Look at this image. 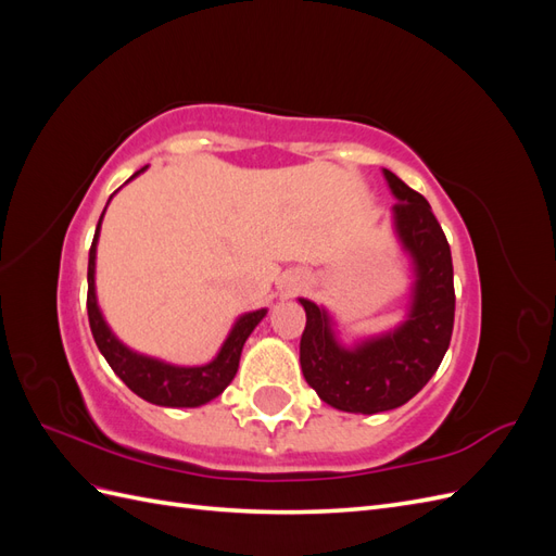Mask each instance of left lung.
Instances as JSON below:
<instances>
[{"mask_svg": "<svg viewBox=\"0 0 556 556\" xmlns=\"http://www.w3.org/2000/svg\"><path fill=\"white\" fill-rule=\"evenodd\" d=\"M396 197L394 229L413 257L415 285L408 319L355 348L336 341L331 317L308 299L299 362L306 382L329 406L345 413H384L403 406L439 371L454 327L452 255L429 201L382 169Z\"/></svg>", "mask_w": 556, "mask_h": 556, "instance_id": "8db88e82", "label": "left lung"}]
</instances>
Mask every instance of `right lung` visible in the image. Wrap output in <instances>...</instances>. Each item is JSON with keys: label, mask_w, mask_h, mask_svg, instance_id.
Wrapping results in <instances>:
<instances>
[{"label": "right lung", "mask_w": 556, "mask_h": 556, "mask_svg": "<svg viewBox=\"0 0 556 556\" xmlns=\"http://www.w3.org/2000/svg\"><path fill=\"white\" fill-rule=\"evenodd\" d=\"M141 172H137L134 176H139ZM102 217H99L97 223V231L90 245V260H88V319H90V329L99 352H102L104 359L113 368V374L121 378L134 394L155 403V406H166V408L204 406V403H208L211 399L220 396L225 392V387L233 380V376H237L243 343L248 341L252 329L262 323L266 308L241 315L237 319V325L231 327L220 352H217V357L204 366H174V364L146 357V355H139V352L129 350L127 345H123L115 339L113 331L106 325V319L102 317V311L97 306L94 260H97V239H99V227H102Z\"/></svg>", "instance_id": "1"}]
</instances>
